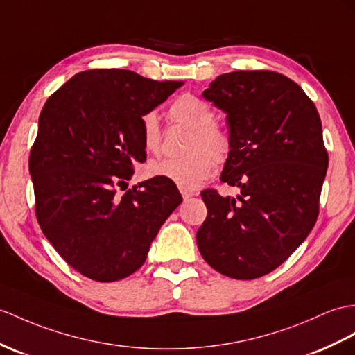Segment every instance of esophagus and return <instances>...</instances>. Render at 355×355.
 <instances>
[{"label":"esophagus","instance_id":"obj_1","mask_svg":"<svg viewBox=\"0 0 355 355\" xmlns=\"http://www.w3.org/2000/svg\"><path fill=\"white\" fill-rule=\"evenodd\" d=\"M180 194H182L184 200H188L189 197L197 196V193H196V191H193V189H187V188H180Z\"/></svg>","mask_w":355,"mask_h":355}]
</instances>
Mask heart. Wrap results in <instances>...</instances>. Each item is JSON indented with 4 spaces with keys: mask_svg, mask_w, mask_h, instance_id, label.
Instances as JSON below:
<instances>
[{
    "mask_svg": "<svg viewBox=\"0 0 355 355\" xmlns=\"http://www.w3.org/2000/svg\"><path fill=\"white\" fill-rule=\"evenodd\" d=\"M173 120L193 129L187 144L189 155L182 158H166L149 166V175L162 178L180 188L194 189L211 176L215 162H224L230 153V137L215 125V111L209 103L193 94H184L170 107ZM140 135L149 153L161 152V128L155 111L140 120Z\"/></svg>",
    "mask_w": 355,
    "mask_h": 355,
    "instance_id": "heart-1",
    "label": "heart"
}]
</instances>
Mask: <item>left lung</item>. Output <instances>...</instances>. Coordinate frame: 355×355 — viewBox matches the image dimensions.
Listing matches in <instances>:
<instances>
[{
    "mask_svg": "<svg viewBox=\"0 0 355 355\" xmlns=\"http://www.w3.org/2000/svg\"><path fill=\"white\" fill-rule=\"evenodd\" d=\"M203 98L226 112L232 148L221 180L241 194L202 191L207 217L197 247L223 275L262 277L316 223L328 167L321 119L297 83L271 71L223 73Z\"/></svg>",
    "mask_w": 355,
    "mask_h": 355,
    "instance_id": "8db88e82",
    "label": "left lung"
}]
</instances>
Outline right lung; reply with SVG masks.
<instances>
[{
    "mask_svg": "<svg viewBox=\"0 0 355 355\" xmlns=\"http://www.w3.org/2000/svg\"><path fill=\"white\" fill-rule=\"evenodd\" d=\"M182 81H153L125 69L76 73L46 101L30 152L39 226L73 270L96 282L125 279L182 196L152 178L122 196L146 161L140 120Z\"/></svg>",
    "mask_w": 355,
    "mask_h": 355,
    "instance_id": "obj_1",
    "label": "right lung"
}]
</instances>
